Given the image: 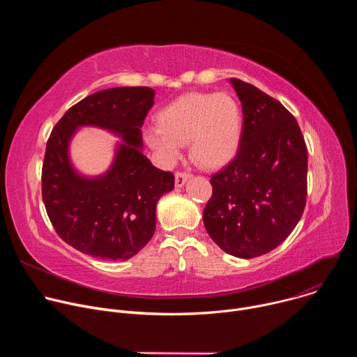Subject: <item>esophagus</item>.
Masks as SVG:
<instances>
[{
	"label": "esophagus",
	"instance_id": "34e87169",
	"mask_svg": "<svg viewBox=\"0 0 357 357\" xmlns=\"http://www.w3.org/2000/svg\"><path fill=\"white\" fill-rule=\"evenodd\" d=\"M190 178V174L189 172H182V171H178L175 174V186L176 188H181L185 185V182Z\"/></svg>",
	"mask_w": 357,
	"mask_h": 357
}]
</instances>
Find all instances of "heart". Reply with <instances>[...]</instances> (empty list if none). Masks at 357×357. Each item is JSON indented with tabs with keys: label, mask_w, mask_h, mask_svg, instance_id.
Listing matches in <instances>:
<instances>
[{
	"label": "heart",
	"mask_w": 357,
	"mask_h": 357,
	"mask_svg": "<svg viewBox=\"0 0 357 357\" xmlns=\"http://www.w3.org/2000/svg\"><path fill=\"white\" fill-rule=\"evenodd\" d=\"M158 127L145 132L148 145L168 165L176 162L183 144L202 168L218 169L237 154L243 134V113L226 91L186 93L162 107Z\"/></svg>",
	"instance_id": "1"
}]
</instances>
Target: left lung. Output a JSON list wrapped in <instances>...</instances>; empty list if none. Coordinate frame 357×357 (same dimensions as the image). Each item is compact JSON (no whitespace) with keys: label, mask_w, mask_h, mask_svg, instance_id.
<instances>
[{"label":"left lung","mask_w":357,"mask_h":357,"mask_svg":"<svg viewBox=\"0 0 357 357\" xmlns=\"http://www.w3.org/2000/svg\"><path fill=\"white\" fill-rule=\"evenodd\" d=\"M243 109L236 157L212 175L203 223L227 254L252 259L280 245L307 203L308 152L295 117L278 100L230 79Z\"/></svg>","instance_id":"8db88e82"}]
</instances>
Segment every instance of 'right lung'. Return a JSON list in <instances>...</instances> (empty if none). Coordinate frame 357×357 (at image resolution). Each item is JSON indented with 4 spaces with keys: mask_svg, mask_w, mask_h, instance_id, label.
Returning <instances> with one entry per match:
<instances>
[{
    "mask_svg": "<svg viewBox=\"0 0 357 357\" xmlns=\"http://www.w3.org/2000/svg\"><path fill=\"white\" fill-rule=\"evenodd\" d=\"M154 96L141 86L100 90L72 106L50 132L42 165L45 209L58 236L83 254L128 260L154 236L157 202L175 186L174 174L155 168L139 149ZM82 125L106 128L126 142L105 176L84 178L68 161V141Z\"/></svg>",
    "mask_w": 357,
    "mask_h": 357,
    "instance_id": "add662e5",
    "label": "right lung"
}]
</instances>
